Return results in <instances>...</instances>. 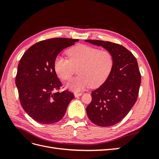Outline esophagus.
<instances>
[{"label":"esophagus","mask_w":159,"mask_h":159,"mask_svg":"<svg viewBox=\"0 0 159 159\" xmlns=\"http://www.w3.org/2000/svg\"><path fill=\"white\" fill-rule=\"evenodd\" d=\"M81 95H82V93H77V92L74 93V96L75 98L79 97V96H81Z\"/></svg>","instance_id":"esophagus-1"}]
</instances>
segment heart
Wrapping results in <instances>:
<instances>
[{
	"label": "heart",
	"mask_w": 159,
	"mask_h": 159,
	"mask_svg": "<svg viewBox=\"0 0 159 159\" xmlns=\"http://www.w3.org/2000/svg\"><path fill=\"white\" fill-rule=\"evenodd\" d=\"M69 59L58 56L54 61L56 74L63 80H68L78 68L80 75L71 80L66 86L74 91H82L91 85L98 87L107 80L111 71L113 57L109 51L79 44L68 51Z\"/></svg>",
	"instance_id": "1"
}]
</instances>
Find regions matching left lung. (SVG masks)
Returning <instances> with one entry per match:
<instances>
[{
	"label": "left lung",
	"mask_w": 159,
	"mask_h": 159,
	"mask_svg": "<svg viewBox=\"0 0 159 159\" xmlns=\"http://www.w3.org/2000/svg\"><path fill=\"white\" fill-rule=\"evenodd\" d=\"M102 46L113 57L111 71L105 82L91 92L86 107L90 121L101 127L114 125L126 116L135 103L141 82L137 59L124 46L102 40H86Z\"/></svg>",
	"instance_id": "1"
}]
</instances>
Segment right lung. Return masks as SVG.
Returning a JSON list of instances; mask_svg holds the SVG:
<instances>
[{
	"mask_svg": "<svg viewBox=\"0 0 159 159\" xmlns=\"http://www.w3.org/2000/svg\"><path fill=\"white\" fill-rule=\"evenodd\" d=\"M78 39L52 38L29 48L19 61L16 77L19 99L26 113L42 124L57 123L64 116L74 98L68 90L56 92L61 85L54 68L59 53Z\"/></svg>",
	"mask_w": 159,
	"mask_h": 159,
	"instance_id": "obj_1",
	"label": "right lung"
}]
</instances>
